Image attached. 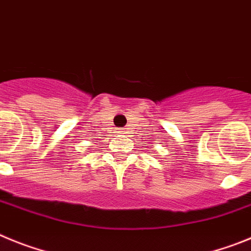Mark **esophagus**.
<instances>
[{
  "label": "esophagus",
  "mask_w": 251,
  "mask_h": 251,
  "mask_svg": "<svg viewBox=\"0 0 251 251\" xmlns=\"http://www.w3.org/2000/svg\"><path fill=\"white\" fill-rule=\"evenodd\" d=\"M125 132H126L125 130H121V131H120V134H125Z\"/></svg>",
  "instance_id": "1"
}]
</instances>
